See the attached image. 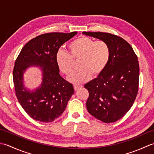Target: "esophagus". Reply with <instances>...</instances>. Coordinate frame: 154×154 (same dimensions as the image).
I'll return each instance as SVG.
<instances>
[{"instance_id": "esophagus-1", "label": "esophagus", "mask_w": 154, "mask_h": 154, "mask_svg": "<svg viewBox=\"0 0 154 154\" xmlns=\"http://www.w3.org/2000/svg\"><path fill=\"white\" fill-rule=\"evenodd\" d=\"M82 87H83V86L81 85H75L73 86L75 91H77L78 89H79V88H81Z\"/></svg>"}]
</instances>
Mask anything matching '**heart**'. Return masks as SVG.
<instances>
[{
  "label": "heart",
  "instance_id": "b5f03b06",
  "mask_svg": "<svg viewBox=\"0 0 154 154\" xmlns=\"http://www.w3.org/2000/svg\"><path fill=\"white\" fill-rule=\"evenodd\" d=\"M70 54L58 52L55 57L57 67L62 73L69 75L74 66V60H78L79 68L67 77L69 82L81 84L89 81L92 74L99 75L106 68L110 57V48L103 40L94 42L87 36H81L72 41L69 45Z\"/></svg>",
  "mask_w": 154,
  "mask_h": 154
}]
</instances>
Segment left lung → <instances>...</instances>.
<instances>
[{"label": "left lung", "mask_w": 154, "mask_h": 154, "mask_svg": "<svg viewBox=\"0 0 154 154\" xmlns=\"http://www.w3.org/2000/svg\"><path fill=\"white\" fill-rule=\"evenodd\" d=\"M83 34L104 41L110 48L106 68L85 85L89 93L87 110L103 122H116L130 109L138 94V57L131 45L117 35L100 32H83Z\"/></svg>", "instance_id": "8db88e82"}]
</instances>
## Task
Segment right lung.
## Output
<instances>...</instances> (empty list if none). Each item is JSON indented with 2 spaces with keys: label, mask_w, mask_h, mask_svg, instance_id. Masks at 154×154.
Listing matches in <instances>:
<instances>
[{
  "label": "right lung",
  "mask_w": 154,
  "mask_h": 154,
  "mask_svg": "<svg viewBox=\"0 0 154 154\" xmlns=\"http://www.w3.org/2000/svg\"><path fill=\"white\" fill-rule=\"evenodd\" d=\"M77 34L52 32L38 35L23 47L16 59L13 69L16 96L35 120L50 122L57 119L74 93L73 85L60 76L55 57L61 45ZM30 66L38 67L42 73L41 85L32 91L23 84V73Z\"/></svg>",
  "instance_id": "right-lung-1"
}]
</instances>
